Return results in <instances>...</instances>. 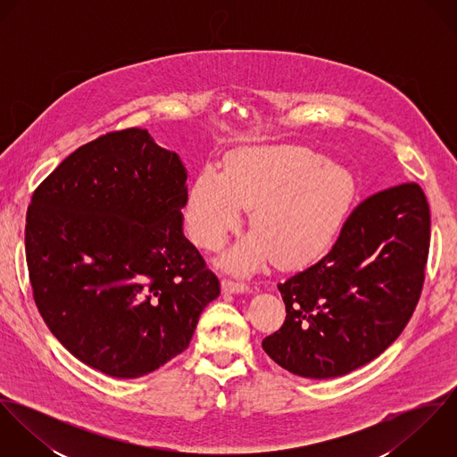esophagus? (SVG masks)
Segmentation results:
<instances>
[{
    "instance_id": "obj_1",
    "label": "esophagus",
    "mask_w": 457,
    "mask_h": 457,
    "mask_svg": "<svg viewBox=\"0 0 457 457\" xmlns=\"http://www.w3.org/2000/svg\"><path fill=\"white\" fill-rule=\"evenodd\" d=\"M221 288L227 294H245V292H250V287L246 283L234 281V279H223L221 281Z\"/></svg>"
}]
</instances>
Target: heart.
Masks as SVG:
<instances>
[{
    "label": "heart",
    "instance_id": "1",
    "mask_svg": "<svg viewBox=\"0 0 457 457\" xmlns=\"http://www.w3.org/2000/svg\"><path fill=\"white\" fill-rule=\"evenodd\" d=\"M355 194L352 172L297 145H248L228 153L223 172L204 167L185 205L188 236L216 250L250 208L253 232L234 245L221 265L248 272L276 253L281 263H306L334 243Z\"/></svg>",
    "mask_w": 457,
    "mask_h": 457
}]
</instances>
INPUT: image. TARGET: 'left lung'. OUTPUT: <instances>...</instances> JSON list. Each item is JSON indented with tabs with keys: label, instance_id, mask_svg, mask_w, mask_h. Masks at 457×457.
<instances>
[{
	"label": "left lung",
	"instance_id": "1",
	"mask_svg": "<svg viewBox=\"0 0 457 457\" xmlns=\"http://www.w3.org/2000/svg\"><path fill=\"white\" fill-rule=\"evenodd\" d=\"M429 205L415 183L362 200L334 246L278 285L287 317L262 341L283 370L343 377L387 350L408 324L424 283Z\"/></svg>",
	"mask_w": 457,
	"mask_h": 457
}]
</instances>
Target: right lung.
<instances>
[{"instance_id":"obj_1","label":"right lung","mask_w":457,"mask_h":457,"mask_svg":"<svg viewBox=\"0 0 457 457\" xmlns=\"http://www.w3.org/2000/svg\"><path fill=\"white\" fill-rule=\"evenodd\" d=\"M187 196L181 158L144 129L79 147L33 194V297L80 362L138 378L188 348L220 281L183 234Z\"/></svg>"}]
</instances>
